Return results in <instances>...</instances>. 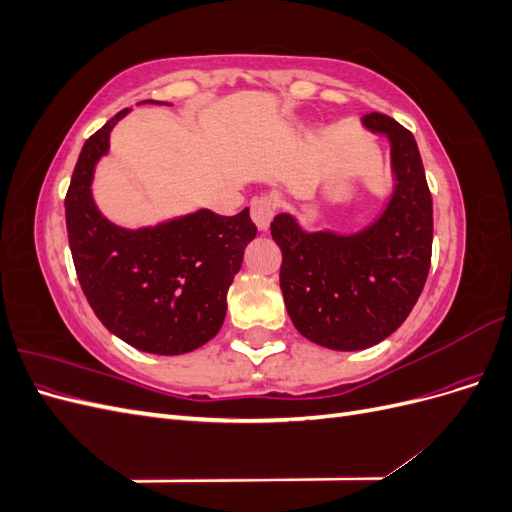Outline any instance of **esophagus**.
Returning a JSON list of instances; mask_svg holds the SVG:
<instances>
[{
	"label": "esophagus",
	"mask_w": 512,
	"mask_h": 512,
	"mask_svg": "<svg viewBox=\"0 0 512 512\" xmlns=\"http://www.w3.org/2000/svg\"><path fill=\"white\" fill-rule=\"evenodd\" d=\"M277 207H280V205H277V198H275V196H269V194L256 196V198L252 200V205H250L254 224H256L260 230H267L269 224H271V220H273L275 211H277Z\"/></svg>",
	"instance_id": "1"
}]
</instances>
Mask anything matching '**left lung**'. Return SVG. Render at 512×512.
<instances>
[{
	"instance_id": "obj_1",
	"label": "left lung",
	"mask_w": 512,
	"mask_h": 512,
	"mask_svg": "<svg viewBox=\"0 0 512 512\" xmlns=\"http://www.w3.org/2000/svg\"><path fill=\"white\" fill-rule=\"evenodd\" d=\"M363 126L391 141L397 185L380 220L348 237L305 232L288 213L271 222L288 316L331 350H363L397 331L431 265L433 203L414 136L384 113L363 115Z\"/></svg>"
}]
</instances>
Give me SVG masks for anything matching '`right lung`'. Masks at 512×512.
<instances>
[{
    "instance_id": "1",
    "label": "right lung",
    "mask_w": 512,
    "mask_h": 512,
    "mask_svg": "<svg viewBox=\"0 0 512 512\" xmlns=\"http://www.w3.org/2000/svg\"><path fill=\"white\" fill-rule=\"evenodd\" d=\"M128 111L91 134L76 160L66 194L70 252L85 297L108 331L143 352L183 354L222 329L226 294L256 224L250 209L230 218L200 209L141 230L108 222L91 198V177Z\"/></svg>"
}]
</instances>
